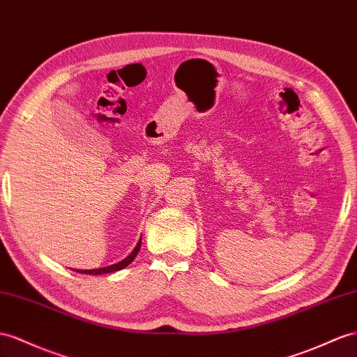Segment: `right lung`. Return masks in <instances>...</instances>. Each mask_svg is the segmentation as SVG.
Wrapping results in <instances>:
<instances>
[{
	"mask_svg": "<svg viewBox=\"0 0 357 357\" xmlns=\"http://www.w3.org/2000/svg\"><path fill=\"white\" fill-rule=\"evenodd\" d=\"M140 245H142V235H140V238L137 240V243L134 244V248L126 255H123L122 258H119V259L109 262V264H100V266H96V267H87V268L70 267V268L78 271V273H84V274H104V273H113V271H117V270H122L123 267L128 266V264L132 262V259L135 258V255L139 253V250H140Z\"/></svg>",
	"mask_w": 357,
	"mask_h": 357,
	"instance_id": "add662e5",
	"label": "right lung"
}]
</instances>
